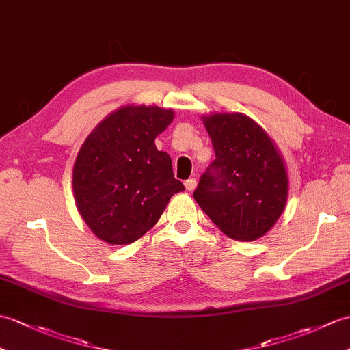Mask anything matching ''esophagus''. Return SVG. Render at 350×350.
<instances>
[{"mask_svg": "<svg viewBox=\"0 0 350 350\" xmlns=\"http://www.w3.org/2000/svg\"><path fill=\"white\" fill-rule=\"evenodd\" d=\"M195 186H197V180H195V178H188V180L185 182V188L188 191H193Z\"/></svg>", "mask_w": 350, "mask_h": 350, "instance_id": "obj_1", "label": "esophagus"}]
</instances>
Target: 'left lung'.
<instances>
[{"label":"left lung","mask_w":350,"mask_h":350,"mask_svg":"<svg viewBox=\"0 0 350 350\" xmlns=\"http://www.w3.org/2000/svg\"><path fill=\"white\" fill-rule=\"evenodd\" d=\"M215 161L193 198L224 234L256 240L278 222L288 198L283 161L264 129L240 113L204 118Z\"/></svg>","instance_id":"1"}]
</instances>
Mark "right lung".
I'll return each mask as SVG.
<instances>
[{
    "label": "right lung",
    "mask_w": 350,
    "mask_h": 350,
    "mask_svg": "<svg viewBox=\"0 0 350 350\" xmlns=\"http://www.w3.org/2000/svg\"><path fill=\"white\" fill-rule=\"evenodd\" d=\"M172 110L126 105L105 118L80 148L72 191L83 221L110 245H129L155 225L174 193L172 158L155 138L172 124Z\"/></svg>",
    "instance_id": "right-lung-1"
}]
</instances>
